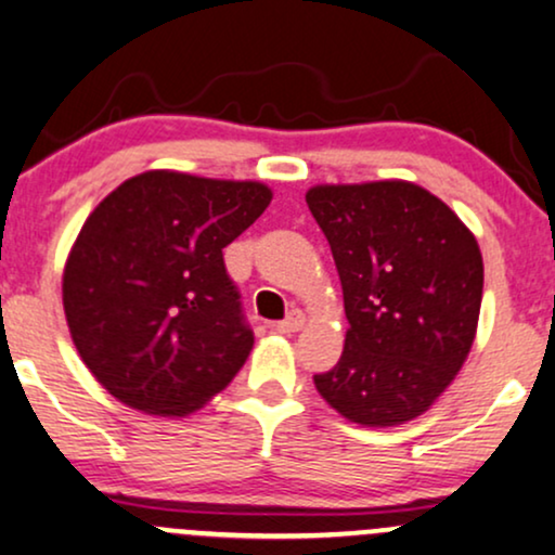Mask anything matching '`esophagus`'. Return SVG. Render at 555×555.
Wrapping results in <instances>:
<instances>
[{
    "instance_id": "obj_1",
    "label": "esophagus",
    "mask_w": 555,
    "mask_h": 555,
    "mask_svg": "<svg viewBox=\"0 0 555 555\" xmlns=\"http://www.w3.org/2000/svg\"><path fill=\"white\" fill-rule=\"evenodd\" d=\"M302 325H305V315H302V312L292 310L289 315H286V320H282V323L273 325V331L282 333V336H292V333L302 331Z\"/></svg>"
}]
</instances>
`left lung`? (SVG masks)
Returning a JSON list of instances; mask_svg holds the SVG:
<instances>
[{"instance_id":"1","label":"left lung","mask_w":555,"mask_h":555,"mask_svg":"<svg viewBox=\"0 0 555 555\" xmlns=\"http://www.w3.org/2000/svg\"><path fill=\"white\" fill-rule=\"evenodd\" d=\"M349 320L344 353L315 387L362 426H398L429 411L476 341L483 258L463 219L409 180L312 185Z\"/></svg>"}]
</instances>
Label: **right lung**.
<instances>
[{
	"label": "right lung",
	"mask_w": 555,
	"mask_h": 555,
	"mask_svg": "<svg viewBox=\"0 0 555 555\" xmlns=\"http://www.w3.org/2000/svg\"><path fill=\"white\" fill-rule=\"evenodd\" d=\"M273 193L258 180L146 170L92 209L66 256L72 341L113 398L189 416L224 390L253 349L222 248Z\"/></svg>",
	"instance_id": "add662e5"
}]
</instances>
